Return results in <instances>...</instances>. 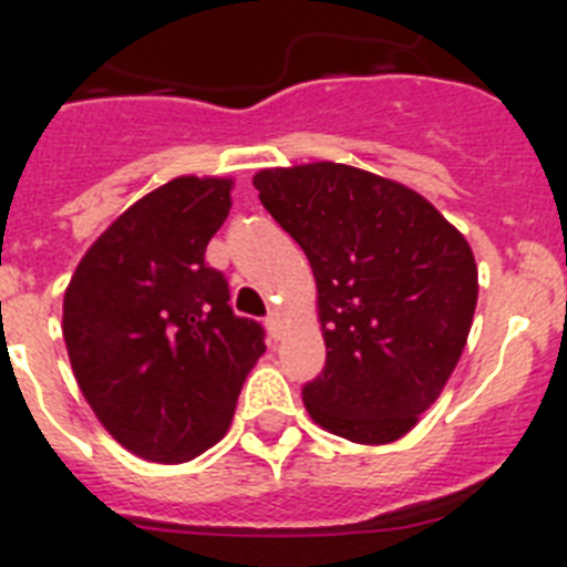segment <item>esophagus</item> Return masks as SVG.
I'll return each instance as SVG.
<instances>
[{
	"label": "esophagus",
	"mask_w": 567,
	"mask_h": 567,
	"mask_svg": "<svg viewBox=\"0 0 567 567\" xmlns=\"http://www.w3.org/2000/svg\"><path fill=\"white\" fill-rule=\"evenodd\" d=\"M265 324H268V333L274 339H279L282 337V331H285V317L279 311H270L268 313V319H265Z\"/></svg>",
	"instance_id": "esophagus-1"
}]
</instances>
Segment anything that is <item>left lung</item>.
<instances>
[{"instance_id": "1", "label": "left lung", "mask_w": 567, "mask_h": 567, "mask_svg": "<svg viewBox=\"0 0 567 567\" xmlns=\"http://www.w3.org/2000/svg\"><path fill=\"white\" fill-rule=\"evenodd\" d=\"M254 188L317 279L328 357L302 388L311 420L359 445L400 440L467 342L471 245L425 196L351 165L268 167Z\"/></svg>"}]
</instances>
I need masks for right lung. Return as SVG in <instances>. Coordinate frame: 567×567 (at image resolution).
I'll return each instance as SVG.
<instances>
[{"label": "right lung", "instance_id": "1", "mask_svg": "<svg viewBox=\"0 0 567 567\" xmlns=\"http://www.w3.org/2000/svg\"><path fill=\"white\" fill-rule=\"evenodd\" d=\"M234 182L179 176L142 196L87 248L65 290L62 333L79 391L131 454L188 462L228 433L265 331L230 311L205 248Z\"/></svg>", "mask_w": 567, "mask_h": 567}]
</instances>
